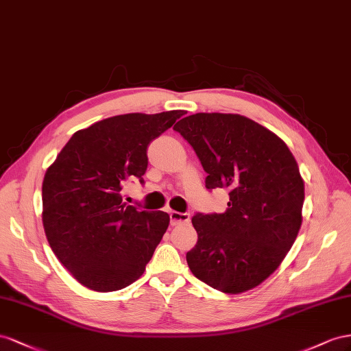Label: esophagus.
Instances as JSON below:
<instances>
[{
    "instance_id": "34e87169",
    "label": "esophagus",
    "mask_w": 351,
    "mask_h": 351,
    "mask_svg": "<svg viewBox=\"0 0 351 351\" xmlns=\"http://www.w3.org/2000/svg\"><path fill=\"white\" fill-rule=\"evenodd\" d=\"M189 222V215L181 212H170V223L172 225H181Z\"/></svg>"
}]
</instances>
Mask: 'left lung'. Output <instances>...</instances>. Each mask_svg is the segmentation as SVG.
<instances>
[{"instance_id":"8db88e82","label":"left lung","mask_w":351,"mask_h":351,"mask_svg":"<svg viewBox=\"0 0 351 351\" xmlns=\"http://www.w3.org/2000/svg\"><path fill=\"white\" fill-rule=\"evenodd\" d=\"M207 172L206 188H228L225 213L193 217L186 253L194 276L225 294L262 284L282 263L303 222L304 181L287 144L254 120L195 113L173 126Z\"/></svg>"}]
</instances>
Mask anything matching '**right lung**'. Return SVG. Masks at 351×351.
I'll list each match as a JSON object with an SVG mask.
<instances>
[{
	"label": "right lung",
	"instance_id": "obj_1",
	"mask_svg": "<svg viewBox=\"0 0 351 351\" xmlns=\"http://www.w3.org/2000/svg\"><path fill=\"white\" fill-rule=\"evenodd\" d=\"M184 110L119 114L73 134L47 169L43 225L56 257L79 284L98 293L135 282L169 226L165 212L128 206L126 179L148 166L147 148Z\"/></svg>",
	"mask_w": 351,
	"mask_h": 351
}]
</instances>
